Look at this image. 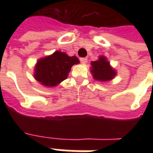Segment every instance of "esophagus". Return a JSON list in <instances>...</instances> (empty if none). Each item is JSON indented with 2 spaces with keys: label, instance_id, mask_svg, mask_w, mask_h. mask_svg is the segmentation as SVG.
Segmentation results:
<instances>
[{
  "label": "esophagus",
  "instance_id": "esophagus-1",
  "mask_svg": "<svg viewBox=\"0 0 153 153\" xmlns=\"http://www.w3.org/2000/svg\"><path fill=\"white\" fill-rule=\"evenodd\" d=\"M80 62L82 64H86L88 62V59L87 58H80Z\"/></svg>",
  "mask_w": 153,
  "mask_h": 153
}]
</instances>
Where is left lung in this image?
<instances>
[{
  "label": "left lung",
  "instance_id": "obj_1",
  "mask_svg": "<svg viewBox=\"0 0 153 153\" xmlns=\"http://www.w3.org/2000/svg\"><path fill=\"white\" fill-rule=\"evenodd\" d=\"M91 65V73L95 80L106 82L113 79L116 75V71L110 65L109 61L103 56H101L97 60L92 61Z\"/></svg>",
  "mask_w": 153,
  "mask_h": 153
}]
</instances>
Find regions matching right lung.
Listing matches in <instances>:
<instances>
[{"label":"right lung","mask_w":153,"mask_h":153,"mask_svg":"<svg viewBox=\"0 0 153 153\" xmlns=\"http://www.w3.org/2000/svg\"><path fill=\"white\" fill-rule=\"evenodd\" d=\"M79 63L76 56L56 51L52 55L38 60L35 65V79L46 87H56L66 79L71 67Z\"/></svg>","instance_id":"1"}]
</instances>
